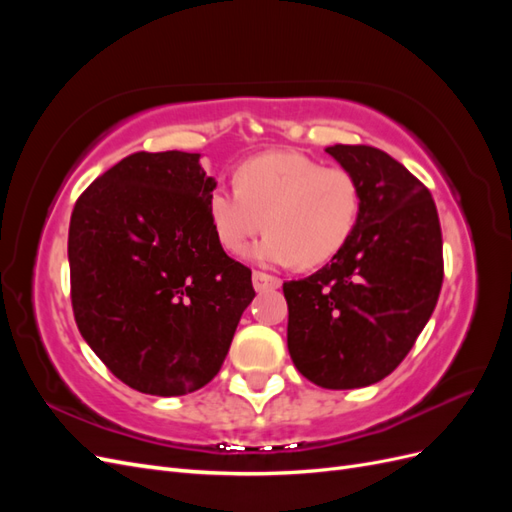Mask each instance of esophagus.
<instances>
[{
  "label": "esophagus",
  "mask_w": 512,
  "mask_h": 512,
  "mask_svg": "<svg viewBox=\"0 0 512 512\" xmlns=\"http://www.w3.org/2000/svg\"><path fill=\"white\" fill-rule=\"evenodd\" d=\"M252 284H254V288L258 290V292H262V290H273V288H280V277H275V275H269V273H265V271H254V275H252Z\"/></svg>",
  "instance_id": "34e87169"
}]
</instances>
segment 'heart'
I'll return each instance as SVG.
<instances>
[{"label": "heart", "mask_w": 512, "mask_h": 512, "mask_svg": "<svg viewBox=\"0 0 512 512\" xmlns=\"http://www.w3.org/2000/svg\"><path fill=\"white\" fill-rule=\"evenodd\" d=\"M232 188L218 185L207 200L215 239L239 254L265 226L252 250L267 265L309 269L342 252L359 224L361 181L344 166H322L297 151H269L245 160Z\"/></svg>", "instance_id": "1"}]
</instances>
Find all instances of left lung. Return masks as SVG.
Returning a JSON list of instances; mask_svg holds the SVG:
<instances>
[{
	"mask_svg": "<svg viewBox=\"0 0 512 512\" xmlns=\"http://www.w3.org/2000/svg\"><path fill=\"white\" fill-rule=\"evenodd\" d=\"M324 151L359 177L363 207L329 265L284 284L288 352L322 389H361L406 359L431 318L444 277L442 230L429 190L389 153Z\"/></svg>",
	"mask_w": 512,
	"mask_h": 512,
	"instance_id": "obj_1",
	"label": "left lung"
}]
</instances>
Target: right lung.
<instances>
[{
    "label": "right lung",
    "instance_id": "right-lung-1",
    "mask_svg": "<svg viewBox=\"0 0 512 512\" xmlns=\"http://www.w3.org/2000/svg\"><path fill=\"white\" fill-rule=\"evenodd\" d=\"M200 153L138 151L79 196L68 260L74 320L89 348L130 389L198 391L218 374L252 271L215 239V179Z\"/></svg>",
    "mask_w": 512,
    "mask_h": 512
}]
</instances>
